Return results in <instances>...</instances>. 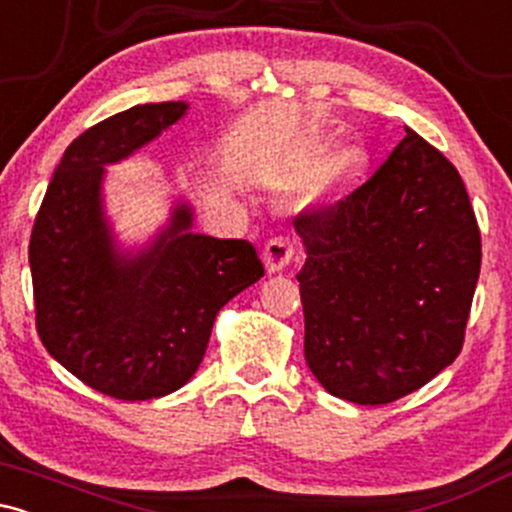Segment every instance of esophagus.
I'll return each mask as SVG.
<instances>
[{"mask_svg":"<svg viewBox=\"0 0 512 512\" xmlns=\"http://www.w3.org/2000/svg\"><path fill=\"white\" fill-rule=\"evenodd\" d=\"M293 257V243L289 238H272L262 250V262L264 269L269 274H279L289 267Z\"/></svg>","mask_w":512,"mask_h":512,"instance_id":"esophagus-1","label":"esophagus"}]
</instances>
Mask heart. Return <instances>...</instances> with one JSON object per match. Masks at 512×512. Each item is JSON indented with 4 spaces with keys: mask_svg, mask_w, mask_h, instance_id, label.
<instances>
[{
    "mask_svg": "<svg viewBox=\"0 0 512 512\" xmlns=\"http://www.w3.org/2000/svg\"><path fill=\"white\" fill-rule=\"evenodd\" d=\"M358 166H361V154H358L356 149H346L339 156H334L330 166L322 170V173L305 187L303 204L315 209L332 204L339 192H342V187L351 180V175L356 173Z\"/></svg>",
    "mask_w": 512,
    "mask_h": 512,
    "instance_id": "1",
    "label": "heart"
}]
</instances>
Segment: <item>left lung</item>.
<instances>
[{
	"label": "left lung",
	"instance_id": "1",
	"mask_svg": "<svg viewBox=\"0 0 512 512\" xmlns=\"http://www.w3.org/2000/svg\"><path fill=\"white\" fill-rule=\"evenodd\" d=\"M305 361L354 404L424 387L460 354L481 267V236L455 166L407 129L344 202L293 221Z\"/></svg>",
	"mask_w": 512,
	"mask_h": 512
}]
</instances>
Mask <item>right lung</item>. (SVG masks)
Wrapping results in <instances>:
<instances>
[{
  "label": "right lung",
  "mask_w": 512,
  "mask_h": 512,
  "mask_svg": "<svg viewBox=\"0 0 512 512\" xmlns=\"http://www.w3.org/2000/svg\"><path fill=\"white\" fill-rule=\"evenodd\" d=\"M187 108L134 105L76 137L28 248L45 349L81 383L125 402L180 390L202 363L219 310L264 276L248 240L192 231L195 211L182 199L142 248L117 243L105 214V168L161 137Z\"/></svg>",
  "instance_id": "right-lung-1"
}]
</instances>
